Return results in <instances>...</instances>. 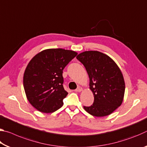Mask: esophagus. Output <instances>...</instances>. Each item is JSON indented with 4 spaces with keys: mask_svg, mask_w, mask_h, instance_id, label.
Wrapping results in <instances>:
<instances>
[{
    "mask_svg": "<svg viewBox=\"0 0 147 147\" xmlns=\"http://www.w3.org/2000/svg\"><path fill=\"white\" fill-rule=\"evenodd\" d=\"M82 91V87H80V86L78 87L76 89H75V91H76V92H81Z\"/></svg>",
    "mask_w": 147,
    "mask_h": 147,
    "instance_id": "1",
    "label": "esophagus"
}]
</instances>
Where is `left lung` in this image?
Masks as SVG:
<instances>
[{
	"label": "left lung",
	"instance_id": "left-lung-1",
	"mask_svg": "<svg viewBox=\"0 0 147 147\" xmlns=\"http://www.w3.org/2000/svg\"><path fill=\"white\" fill-rule=\"evenodd\" d=\"M76 59L85 67L94 94L93 104L84 108L95 117L111 114L121 105L124 98L125 84L120 69L112 59L98 51L84 52Z\"/></svg>",
	"mask_w": 147,
	"mask_h": 147
}]
</instances>
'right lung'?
<instances>
[{
  "label": "right lung",
  "instance_id": "obj_1",
  "mask_svg": "<svg viewBox=\"0 0 147 147\" xmlns=\"http://www.w3.org/2000/svg\"><path fill=\"white\" fill-rule=\"evenodd\" d=\"M77 54L69 50L50 49L31 59L24 71L23 86L27 98L35 108L52 113L62 106L68 94L63 86V70Z\"/></svg>",
  "mask_w": 147,
  "mask_h": 147
}]
</instances>
